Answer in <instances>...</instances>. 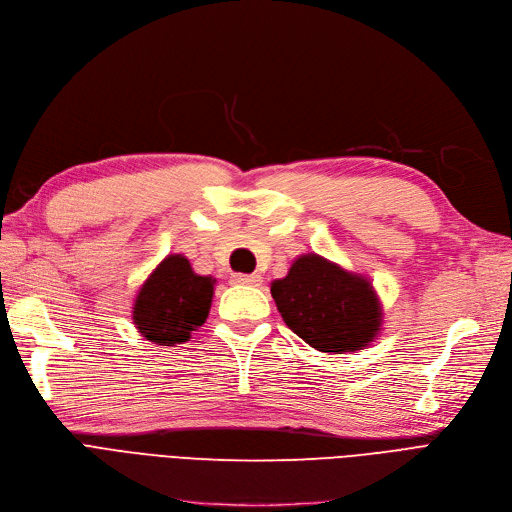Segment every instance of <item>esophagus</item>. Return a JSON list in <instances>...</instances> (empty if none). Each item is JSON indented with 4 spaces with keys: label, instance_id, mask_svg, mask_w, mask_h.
<instances>
[{
    "label": "esophagus",
    "instance_id": "obj_1",
    "mask_svg": "<svg viewBox=\"0 0 512 512\" xmlns=\"http://www.w3.org/2000/svg\"><path fill=\"white\" fill-rule=\"evenodd\" d=\"M231 281H233V284H239V286H258L260 281H262V277H260V275H256V273H252V275L235 273V275L231 277Z\"/></svg>",
    "mask_w": 512,
    "mask_h": 512
}]
</instances>
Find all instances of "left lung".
Segmentation results:
<instances>
[{
	"mask_svg": "<svg viewBox=\"0 0 512 512\" xmlns=\"http://www.w3.org/2000/svg\"><path fill=\"white\" fill-rule=\"evenodd\" d=\"M271 294L286 326L322 354H356L383 326L373 281L320 254L298 256L288 275L273 281Z\"/></svg>",
	"mask_w": 512,
	"mask_h": 512,
	"instance_id": "1",
	"label": "left lung"
}]
</instances>
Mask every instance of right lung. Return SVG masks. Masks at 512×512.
Here are the masks:
<instances>
[{"label":"right lung","instance_id":"obj_1","mask_svg":"<svg viewBox=\"0 0 512 512\" xmlns=\"http://www.w3.org/2000/svg\"><path fill=\"white\" fill-rule=\"evenodd\" d=\"M216 277L192 271L182 254H169L139 286L131 317L137 332L154 345L175 347L205 324Z\"/></svg>","mask_w":512,"mask_h":512}]
</instances>
